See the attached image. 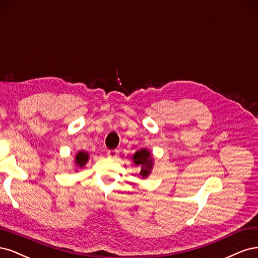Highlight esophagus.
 Segmentation results:
<instances>
[{
	"label": "esophagus",
	"mask_w": 258,
	"mask_h": 258,
	"mask_svg": "<svg viewBox=\"0 0 258 258\" xmlns=\"http://www.w3.org/2000/svg\"><path fill=\"white\" fill-rule=\"evenodd\" d=\"M118 154H119L118 150H109V151L107 152V155L109 156V157H111V159H115V157L118 156Z\"/></svg>",
	"instance_id": "obj_1"
}]
</instances>
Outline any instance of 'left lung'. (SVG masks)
Here are the masks:
<instances>
[{"label":"left lung","mask_w":258,"mask_h":258,"mask_svg":"<svg viewBox=\"0 0 258 258\" xmlns=\"http://www.w3.org/2000/svg\"><path fill=\"white\" fill-rule=\"evenodd\" d=\"M132 160L136 166H139L140 167L139 176L141 178L145 179L150 174L151 169L153 167V159L150 151L147 150V149H140V150H138L134 155H133Z\"/></svg>","instance_id":"8db88e82"}]
</instances>
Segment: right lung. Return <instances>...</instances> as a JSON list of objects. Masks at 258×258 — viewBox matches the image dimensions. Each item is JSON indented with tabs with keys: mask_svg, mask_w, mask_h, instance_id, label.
Masks as SVG:
<instances>
[{
	"mask_svg": "<svg viewBox=\"0 0 258 258\" xmlns=\"http://www.w3.org/2000/svg\"><path fill=\"white\" fill-rule=\"evenodd\" d=\"M88 160L89 154L85 151H80L76 154V156H75V164H76V166H78L79 168H82L87 164Z\"/></svg>",
	"mask_w": 258,
	"mask_h": 258,
	"instance_id": "obj_1",
	"label": "right lung"
}]
</instances>
